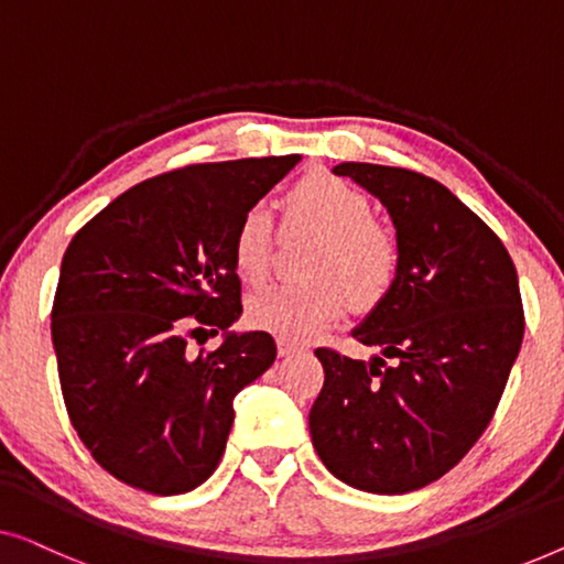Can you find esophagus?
Instances as JSON below:
<instances>
[{
	"label": "esophagus",
	"mask_w": 564,
	"mask_h": 564,
	"mask_svg": "<svg viewBox=\"0 0 564 564\" xmlns=\"http://www.w3.org/2000/svg\"><path fill=\"white\" fill-rule=\"evenodd\" d=\"M302 350H305V346H300V343H292V340H284V338L276 340V354H280L282 358L302 354Z\"/></svg>",
	"instance_id": "34e87169"
}]
</instances>
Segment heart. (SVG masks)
<instances>
[{
	"mask_svg": "<svg viewBox=\"0 0 564 564\" xmlns=\"http://www.w3.org/2000/svg\"><path fill=\"white\" fill-rule=\"evenodd\" d=\"M288 214L313 228L323 243L313 254L307 284H272L249 297L247 317L257 330L284 340H310L330 328L354 305L373 307L397 276V241L373 221L361 191L328 173H313L288 193ZM274 224L264 206L249 208L234 236V264L243 280L262 282L272 262Z\"/></svg>",
	"mask_w": 564,
	"mask_h": 564,
	"instance_id": "1",
	"label": "heart"
}]
</instances>
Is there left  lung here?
I'll list each match as a JSON object with an SVG mask.
<instances>
[{
    "mask_svg": "<svg viewBox=\"0 0 564 564\" xmlns=\"http://www.w3.org/2000/svg\"><path fill=\"white\" fill-rule=\"evenodd\" d=\"M397 228V276L350 330L369 361L317 348L310 437L325 468L369 494H410L463 460L491 422L524 338L509 251L465 203L404 167L340 162Z\"/></svg>",
    "mask_w": 564,
    "mask_h": 564,
    "instance_id": "obj_1",
    "label": "left lung"
}]
</instances>
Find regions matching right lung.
I'll return each instance as SVG.
<instances>
[{"instance_id": "1", "label": "right lung", "mask_w": 564, "mask_h": 564, "mask_svg": "<svg viewBox=\"0 0 564 564\" xmlns=\"http://www.w3.org/2000/svg\"><path fill=\"white\" fill-rule=\"evenodd\" d=\"M300 154L191 165L129 187L65 249L53 348L65 410L94 460L158 496L193 491L226 451L234 399L274 364L241 317L234 236ZM223 333L193 357L186 336Z\"/></svg>"}]
</instances>
